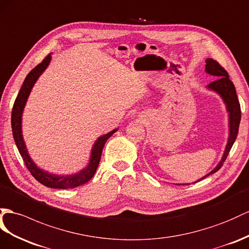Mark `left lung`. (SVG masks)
I'll return each mask as SVG.
<instances>
[{
  "instance_id": "left-lung-1",
  "label": "left lung",
  "mask_w": 249,
  "mask_h": 249,
  "mask_svg": "<svg viewBox=\"0 0 249 249\" xmlns=\"http://www.w3.org/2000/svg\"><path fill=\"white\" fill-rule=\"evenodd\" d=\"M205 63H206L205 72L216 78L213 82L208 84L206 88L208 90L213 91L216 94H219L220 98L223 101V103L225 104V107H226V111L228 114V139H227L225 149H224V152H223V156L221 158L220 162L216 164V166L212 171H209L207 175L202 177L201 179L196 180V182L203 180L204 178L214 174L215 171H218L221 168L223 163H224V161L226 160V157L228 156L229 151H231L232 147L235 139H237L239 125L241 121V109H240L239 100L237 97V92H235L233 83L229 80V75L227 71L220 65L218 62H215L213 59H206ZM178 185H189V183L178 184Z\"/></svg>"
}]
</instances>
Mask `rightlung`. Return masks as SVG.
<instances>
[{
    "mask_svg": "<svg viewBox=\"0 0 249 249\" xmlns=\"http://www.w3.org/2000/svg\"><path fill=\"white\" fill-rule=\"evenodd\" d=\"M52 54L53 53H49L41 64H39V65L31 70L23 83V85L20 89V92H18V97L15 101L14 108H12V113H11L12 135H14V139H15L17 147L18 149V152H20V155L22 156L25 164H26V167L30 171V174L35 177V179L36 181H39L41 184H43V185L50 188H59V189L74 188L80 185H83V184H85L93 177L99 166L102 150H103L106 141L113 135L114 132L118 131L119 128H116L109 132H107L105 135L101 136L95 140V142L93 143L90 150V155H89V160L87 165L85 167H83L81 170H79L78 173L71 174V175H56V174L49 173V171L42 169L41 167L37 166L33 159H31L28 149L26 147V143L24 141L23 130H22V118H23L24 108L26 106L29 94L31 90H33L36 81L39 80L42 73L45 71L46 68L49 66L50 62H52Z\"/></svg>",
    "mask_w": 249,
    "mask_h": 249,
    "instance_id": "right-lung-1",
    "label": "right lung"
}]
</instances>
